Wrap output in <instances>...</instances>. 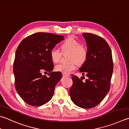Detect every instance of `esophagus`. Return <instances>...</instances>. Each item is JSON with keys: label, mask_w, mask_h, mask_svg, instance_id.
<instances>
[{"label": "esophagus", "mask_w": 129, "mask_h": 129, "mask_svg": "<svg viewBox=\"0 0 129 129\" xmlns=\"http://www.w3.org/2000/svg\"><path fill=\"white\" fill-rule=\"evenodd\" d=\"M62 76L63 77H69V76H70V75H67V74H62Z\"/></svg>", "instance_id": "esophagus-1"}]
</instances>
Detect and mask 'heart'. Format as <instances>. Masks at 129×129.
Wrapping results in <instances>:
<instances>
[{
	"label": "heart",
	"mask_w": 129,
	"mask_h": 129,
	"mask_svg": "<svg viewBox=\"0 0 129 129\" xmlns=\"http://www.w3.org/2000/svg\"><path fill=\"white\" fill-rule=\"evenodd\" d=\"M60 51L55 48L51 49L50 57L54 63H58L61 59L62 54L69 53L67 63H61L55 66V70L62 74H69L76 69V63L82 65L85 63L88 57V51L86 47L81 45L76 39L70 36L60 45Z\"/></svg>",
	"instance_id": "heart-1"
}]
</instances>
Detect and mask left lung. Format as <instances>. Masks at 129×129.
Listing matches in <instances>:
<instances>
[{"instance_id": "left-lung-1", "label": "left lung", "mask_w": 129, "mask_h": 129, "mask_svg": "<svg viewBox=\"0 0 129 129\" xmlns=\"http://www.w3.org/2000/svg\"><path fill=\"white\" fill-rule=\"evenodd\" d=\"M82 35L86 42L88 57L79 71L87 79L83 82L72 75L73 85L70 95L76 106L88 109L99 104L108 93L113 63L111 48L104 39L91 33Z\"/></svg>"}]
</instances>
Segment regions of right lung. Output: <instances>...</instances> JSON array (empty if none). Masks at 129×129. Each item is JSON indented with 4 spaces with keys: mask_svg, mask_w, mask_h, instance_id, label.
Returning a JSON list of instances; mask_svg holds the SVG:
<instances>
[{
    "mask_svg": "<svg viewBox=\"0 0 129 129\" xmlns=\"http://www.w3.org/2000/svg\"><path fill=\"white\" fill-rule=\"evenodd\" d=\"M63 39L62 35L36 33L24 39L17 47L13 63L14 85L19 95L29 105L40 106L52 99L62 75L52 71L54 64L50 52ZM43 71L50 76L42 75Z\"/></svg>",
    "mask_w": 129,
    "mask_h": 129,
    "instance_id": "obj_1",
    "label": "right lung"
}]
</instances>
